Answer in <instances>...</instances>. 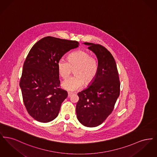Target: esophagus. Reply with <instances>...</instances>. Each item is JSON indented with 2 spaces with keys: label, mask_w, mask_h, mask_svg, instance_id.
Here are the masks:
<instances>
[{
  "label": "esophagus",
  "mask_w": 157,
  "mask_h": 157,
  "mask_svg": "<svg viewBox=\"0 0 157 157\" xmlns=\"http://www.w3.org/2000/svg\"><path fill=\"white\" fill-rule=\"evenodd\" d=\"M72 95H73V93H72V92H68V93H67L68 97H71L72 96Z\"/></svg>",
  "instance_id": "1"
}]
</instances>
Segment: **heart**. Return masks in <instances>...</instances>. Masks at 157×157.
<instances>
[{
  "label": "heart",
  "mask_w": 157,
  "mask_h": 157,
  "mask_svg": "<svg viewBox=\"0 0 157 157\" xmlns=\"http://www.w3.org/2000/svg\"><path fill=\"white\" fill-rule=\"evenodd\" d=\"M60 75L67 79L75 69V76L62 83V87L69 91L80 89L83 85L89 84L95 79L98 72L97 60L88 52L78 51L72 53L68 56V60L60 58L58 63Z\"/></svg>",
  "instance_id": "obj_1"
}]
</instances>
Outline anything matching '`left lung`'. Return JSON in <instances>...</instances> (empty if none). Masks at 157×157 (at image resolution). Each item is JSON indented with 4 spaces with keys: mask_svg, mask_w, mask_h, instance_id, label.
<instances>
[{
    "mask_svg": "<svg viewBox=\"0 0 157 157\" xmlns=\"http://www.w3.org/2000/svg\"><path fill=\"white\" fill-rule=\"evenodd\" d=\"M97 57V74L88 88L78 94L76 112L83 125H101L112 113L120 95V81L117 64L112 54L104 46L85 42Z\"/></svg>",
    "mask_w": 157,
    "mask_h": 157,
    "instance_id": "1",
    "label": "left lung"
}]
</instances>
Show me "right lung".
Instances as JSON below:
<instances>
[{
	"label": "right lung",
	"mask_w": 157,
	"mask_h": 157,
	"mask_svg": "<svg viewBox=\"0 0 157 157\" xmlns=\"http://www.w3.org/2000/svg\"><path fill=\"white\" fill-rule=\"evenodd\" d=\"M78 45L75 40L47 36L31 48L23 63L19 85L26 109L35 120L45 123L58 117L67 97V91L59 88L58 63Z\"/></svg>",
	"instance_id": "right-lung-1"
}]
</instances>
